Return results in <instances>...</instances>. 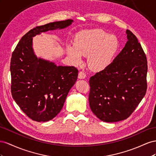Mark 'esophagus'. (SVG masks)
I'll return each mask as SVG.
<instances>
[{"mask_svg":"<svg viewBox=\"0 0 156 156\" xmlns=\"http://www.w3.org/2000/svg\"><path fill=\"white\" fill-rule=\"evenodd\" d=\"M86 77V74L84 73L83 71H80L78 74V78L80 79H84Z\"/></svg>","mask_w":156,"mask_h":156,"instance_id":"esophagus-1","label":"esophagus"}]
</instances>
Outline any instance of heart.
I'll use <instances>...</instances> for the list:
<instances>
[{"mask_svg": "<svg viewBox=\"0 0 156 156\" xmlns=\"http://www.w3.org/2000/svg\"><path fill=\"white\" fill-rule=\"evenodd\" d=\"M119 48V42L115 35L103 29H92L79 33L74 46L69 45L67 52L76 64L82 63V55H89L91 68L101 70L112 63Z\"/></svg>", "mask_w": 156, "mask_h": 156, "instance_id": "obj_1", "label": "heart"}]
</instances>
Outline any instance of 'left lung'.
I'll return each mask as SVG.
<instances>
[{
	"mask_svg": "<svg viewBox=\"0 0 156 156\" xmlns=\"http://www.w3.org/2000/svg\"><path fill=\"white\" fill-rule=\"evenodd\" d=\"M127 42L108 66L90 79L89 103L101 121L116 122L127 119L144 97L147 59L140 44L130 30Z\"/></svg>",
	"mask_w": 156,
	"mask_h": 156,
	"instance_id": "left-lung-1",
	"label": "left lung"
}]
</instances>
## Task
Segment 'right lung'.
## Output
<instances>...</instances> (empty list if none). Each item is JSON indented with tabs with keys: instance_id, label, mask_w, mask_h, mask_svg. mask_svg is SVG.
Listing matches in <instances>:
<instances>
[{
	"instance_id": "add662e5",
	"label": "right lung",
	"mask_w": 156,
	"mask_h": 156,
	"mask_svg": "<svg viewBox=\"0 0 156 156\" xmlns=\"http://www.w3.org/2000/svg\"><path fill=\"white\" fill-rule=\"evenodd\" d=\"M73 20L55 21L36 27L21 38L13 51L10 62L13 99L29 118L48 122L58 114L68 93L76 82L78 70L74 66H57L37 57L33 37L49 30L63 29Z\"/></svg>"
}]
</instances>
